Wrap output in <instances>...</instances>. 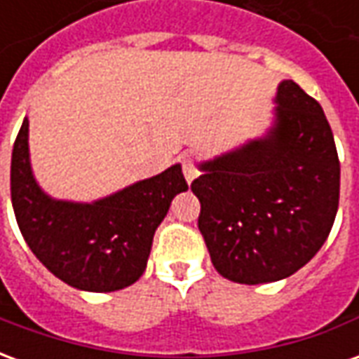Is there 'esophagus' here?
Instances as JSON below:
<instances>
[{
    "instance_id": "34e87169",
    "label": "esophagus",
    "mask_w": 359,
    "mask_h": 359,
    "mask_svg": "<svg viewBox=\"0 0 359 359\" xmlns=\"http://www.w3.org/2000/svg\"><path fill=\"white\" fill-rule=\"evenodd\" d=\"M180 161H182V172H184V179H187L188 182H192V180L196 179V175H198V171H196V167H194V157H192V154H184V156L180 157Z\"/></svg>"
}]
</instances>
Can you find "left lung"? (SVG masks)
Returning a JSON list of instances; mask_svg holds the SVG:
<instances>
[{"label":"left lung","instance_id":"obj_1","mask_svg":"<svg viewBox=\"0 0 359 359\" xmlns=\"http://www.w3.org/2000/svg\"><path fill=\"white\" fill-rule=\"evenodd\" d=\"M275 102L269 134L202 163L190 187L211 264L241 285L280 280L304 267L339 210L340 161L321 105L292 81L278 84Z\"/></svg>","mask_w":359,"mask_h":359}]
</instances>
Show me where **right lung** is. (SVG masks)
<instances>
[{"instance_id":"add662e5","label":"right lung","mask_w":359,"mask_h":359,"mask_svg":"<svg viewBox=\"0 0 359 359\" xmlns=\"http://www.w3.org/2000/svg\"><path fill=\"white\" fill-rule=\"evenodd\" d=\"M188 190L180 165L94 203L51 200L36 184L28 161V118L11 157V202L22 238L69 286L113 292L142 277L154 234L172 198Z\"/></svg>"}]
</instances>
